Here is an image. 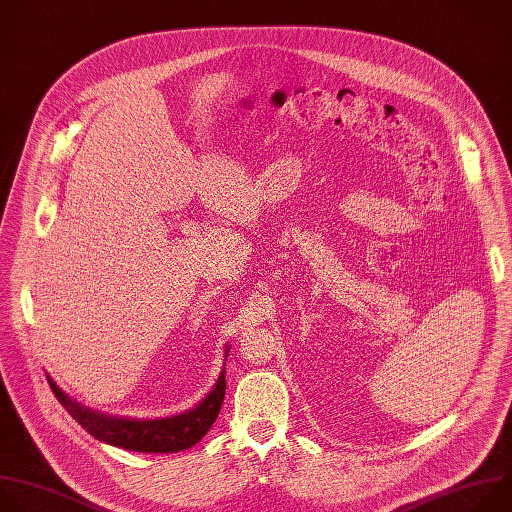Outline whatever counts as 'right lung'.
Wrapping results in <instances>:
<instances>
[{"mask_svg":"<svg viewBox=\"0 0 512 512\" xmlns=\"http://www.w3.org/2000/svg\"><path fill=\"white\" fill-rule=\"evenodd\" d=\"M48 383L58 401L66 407V412L96 440L133 452L169 454L191 448L210 432L212 424L220 414V407L226 395V367L222 369L214 389L199 405H195L193 410L173 418L149 422L107 418L105 414H96L72 401L66 393H62L50 377Z\"/></svg>","mask_w":512,"mask_h":512,"instance_id":"add662e5","label":"right lung"}]
</instances>
